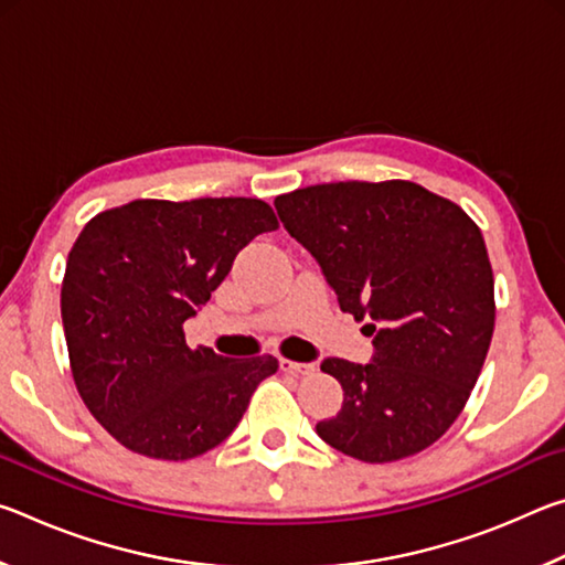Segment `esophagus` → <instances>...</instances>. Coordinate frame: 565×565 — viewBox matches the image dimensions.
<instances>
[{"label":"esophagus","instance_id":"34e87169","mask_svg":"<svg viewBox=\"0 0 565 565\" xmlns=\"http://www.w3.org/2000/svg\"><path fill=\"white\" fill-rule=\"evenodd\" d=\"M279 366H281V371H286V374H296V376H306V374H313V371H317L313 363H299L291 359H281Z\"/></svg>","mask_w":565,"mask_h":565}]
</instances>
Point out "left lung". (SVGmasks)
I'll list each match as a JSON object with an SVG mask.
<instances>
[{"mask_svg": "<svg viewBox=\"0 0 565 565\" xmlns=\"http://www.w3.org/2000/svg\"><path fill=\"white\" fill-rule=\"evenodd\" d=\"M286 232L319 262L341 311L371 323L369 363L323 359L343 388L317 434L366 463L438 441L491 347L493 271L481 228L414 181H337L276 196Z\"/></svg>", "mask_w": 565, "mask_h": 565, "instance_id": "left-lung-1", "label": "left lung"}]
</instances>
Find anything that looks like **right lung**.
<instances>
[{"instance_id": "add662e5", "label": "right lung", "mask_w": 565, "mask_h": 565, "mask_svg": "<svg viewBox=\"0 0 565 565\" xmlns=\"http://www.w3.org/2000/svg\"><path fill=\"white\" fill-rule=\"evenodd\" d=\"M279 228L262 199H137L82 228L62 281L76 391L129 451L186 461L234 431L274 356L186 347L184 321L212 299L236 254Z\"/></svg>"}]
</instances>
